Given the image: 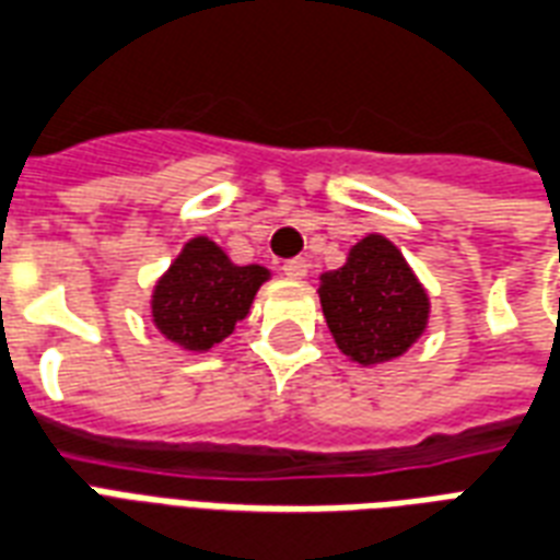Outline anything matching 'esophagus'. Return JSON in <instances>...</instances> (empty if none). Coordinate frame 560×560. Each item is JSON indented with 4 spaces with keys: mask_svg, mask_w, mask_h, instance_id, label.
<instances>
[{
    "mask_svg": "<svg viewBox=\"0 0 560 560\" xmlns=\"http://www.w3.org/2000/svg\"><path fill=\"white\" fill-rule=\"evenodd\" d=\"M306 259H289V262H283V275L292 277V280H304L306 277Z\"/></svg>",
    "mask_w": 560,
    "mask_h": 560,
    "instance_id": "obj_1",
    "label": "esophagus"
}]
</instances>
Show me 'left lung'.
<instances>
[{
    "label": "left lung",
    "mask_w": 560,
    "mask_h": 560,
    "mask_svg": "<svg viewBox=\"0 0 560 560\" xmlns=\"http://www.w3.org/2000/svg\"><path fill=\"white\" fill-rule=\"evenodd\" d=\"M318 301L336 348L357 365L405 357L431 318V295L386 235L348 247L342 268L318 277Z\"/></svg>",
    "instance_id": "obj_1"
}]
</instances>
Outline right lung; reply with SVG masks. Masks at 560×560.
<instances>
[{
	"mask_svg": "<svg viewBox=\"0 0 560 560\" xmlns=\"http://www.w3.org/2000/svg\"><path fill=\"white\" fill-rule=\"evenodd\" d=\"M265 280V265H235L209 235H195L155 280L150 322L179 351L206 354L245 322Z\"/></svg>",
	"mask_w": 560,
	"mask_h": 560,
	"instance_id": "add662e5",
	"label": "right lung"
}]
</instances>
